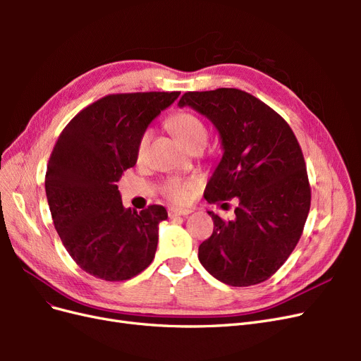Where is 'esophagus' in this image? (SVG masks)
Listing matches in <instances>:
<instances>
[{"instance_id": "34e87169", "label": "esophagus", "mask_w": 361, "mask_h": 361, "mask_svg": "<svg viewBox=\"0 0 361 361\" xmlns=\"http://www.w3.org/2000/svg\"><path fill=\"white\" fill-rule=\"evenodd\" d=\"M191 211L190 209H178V207H170L169 209V216L174 218V216H185L188 215Z\"/></svg>"}]
</instances>
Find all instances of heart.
Masks as SVG:
<instances>
[{
  "label": "heart",
  "instance_id": "heart-1",
  "mask_svg": "<svg viewBox=\"0 0 361 361\" xmlns=\"http://www.w3.org/2000/svg\"><path fill=\"white\" fill-rule=\"evenodd\" d=\"M170 128L173 130V134L176 135V138L187 149L190 146H192L194 143H200V141L206 143V138H207L206 126L203 125L202 120L197 116H194L192 113L182 111V113L174 114L170 118ZM150 138H152V130L150 129H146L145 133L140 135L138 145H137L138 159H141L146 155V150L149 147ZM192 187H194L192 182H183V180H179V179H171L166 183L164 192H166V195L171 202L183 203V202L188 200Z\"/></svg>",
  "mask_w": 361,
  "mask_h": 361
}]
</instances>
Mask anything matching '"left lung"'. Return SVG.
<instances>
[{
	"instance_id": "obj_1",
	"label": "left lung",
	"mask_w": 361,
	"mask_h": 361,
	"mask_svg": "<svg viewBox=\"0 0 361 361\" xmlns=\"http://www.w3.org/2000/svg\"><path fill=\"white\" fill-rule=\"evenodd\" d=\"M178 105L209 118L221 140L223 157L204 199L239 200L235 220L223 221L207 211L214 232L199 247L200 264L231 286L265 281L298 244L310 209L297 137L272 108L238 89L188 92Z\"/></svg>"
}]
</instances>
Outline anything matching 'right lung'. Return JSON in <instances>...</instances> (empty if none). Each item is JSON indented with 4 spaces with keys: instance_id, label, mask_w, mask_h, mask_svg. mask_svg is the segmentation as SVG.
<instances>
[{
    "instance_id": "obj_1",
    "label": "right lung",
    "mask_w": 361,
    "mask_h": 361,
    "mask_svg": "<svg viewBox=\"0 0 361 361\" xmlns=\"http://www.w3.org/2000/svg\"><path fill=\"white\" fill-rule=\"evenodd\" d=\"M179 94L105 96L76 114L54 146L45 178L54 226L71 257L97 279L129 280L155 257L166 207L126 209L117 182L135 166L140 135Z\"/></svg>"
}]
</instances>
